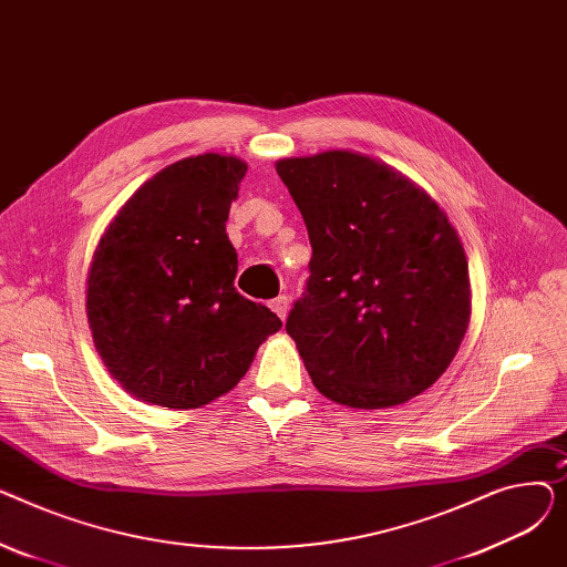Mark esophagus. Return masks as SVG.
Returning a JSON list of instances; mask_svg holds the SVG:
<instances>
[{
  "instance_id": "34e87169",
  "label": "esophagus",
  "mask_w": 567,
  "mask_h": 567,
  "mask_svg": "<svg viewBox=\"0 0 567 567\" xmlns=\"http://www.w3.org/2000/svg\"><path fill=\"white\" fill-rule=\"evenodd\" d=\"M268 306H271V310H274L280 319H285V317H287V310H289V299H287V296H278V299H274Z\"/></svg>"
}]
</instances>
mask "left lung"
I'll return each mask as SVG.
<instances>
[{
    "mask_svg": "<svg viewBox=\"0 0 567 567\" xmlns=\"http://www.w3.org/2000/svg\"><path fill=\"white\" fill-rule=\"evenodd\" d=\"M276 169L312 246L287 333L317 391L351 409L425 393L471 319L468 264L449 216L395 167L347 148Z\"/></svg>",
    "mask_w": 567,
    "mask_h": 567,
    "instance_id": "8db88e82",
    "label": "left lung"
}]
</instances>
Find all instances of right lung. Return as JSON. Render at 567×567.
I'll return each instance as SVG.
<instances>
[{"mask_svg": "<svg viewBox=\"0 0 567 567\" xmlns=\"http://www.w3.org/2000/svg\"><path fill=\"white\" fill-rule=\"evenodd\" d=\"M248 165L176 161L118 208L86 274V319L110 374L133 398L197 409L229 393L282 321L234 289L225 223Z\"/></svg>", "mask_w": 567, "mask_h": 567, "instance_id": "obj_1", "label": "right lung"}]
</instances>
